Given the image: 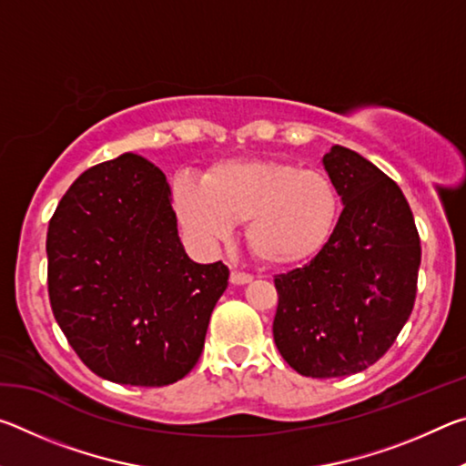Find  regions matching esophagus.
Instances as JSON below:
<instances>
[{
  "mask_svg": "<svg viewBox=\"0 0 466 466\" xmlns=\"http://www.w3.org/2000/svg\"><path fill=\"white\" fill-rule=\"evenodd\" d=\"M250 281H252V275H248V273H240V271L230 273L232 286H247V283H250Z\"/></svg>",
  "mask_w": 466,
  "mask_h": 466,
  "instance_id": "1",
  "label": "esophagus"
}]
</instances>
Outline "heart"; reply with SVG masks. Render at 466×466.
<instances>
[{
  "label": "heart",
  "mask_w": 466,
  "mask_h": 466,
  "mask_svg": "<svg viewBox=\"0 0 466 466\" xmlns=\"http://www.w3.org/2000/svg\"><path fill=\"white\" fill-rule=\"evenodd\" d=\"M178 222L201 244H216L244 222V238L263 263L291 267L325 250L341 216L339 191L327 175L281 160H224L201 183L172 180Z\"/></svg>",
  "instance_id": "obj_1"
}]
</instances>
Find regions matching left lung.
<instances>
[{
	"label": "left lung",
	"instance_id": "left-lung-1",
	"mask_svg": "<svg viewBox=\"0 0 466 466\" xmlns=\"http://www.w3.org/2000/svg\"><path fill=\"white\" fill-rule=\"evenodd\" d=\"M343 211L325 250L275 278L273 339L302 376L358 374L380 360L413 310L420 234L399 185L350 147L322 156Z\"/></svg>",
	"mask_w": 466,
	"mask_h": 466
}]
</instances>
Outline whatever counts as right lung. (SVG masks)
Returning <instances> with one entry per match:
<instances>
[{
    "label": "right lung",
    "instance_id": "add662e5",
    "mask_svg": "<svg viewBox=\"0 0 466 466\" xmlns=\"http://www.w3.org/2000/svg\"><path fill=\"white\" fill-rule=\"evenodd\" d=\"M46 258L69 345L94 374L131 386L191 372L230 278L222 261L188 258L167 177L136 154L76 178L49 222Z\"/></svg>",
    "mask_w": 466,
    "mask_h": 466
}]
</instances>
